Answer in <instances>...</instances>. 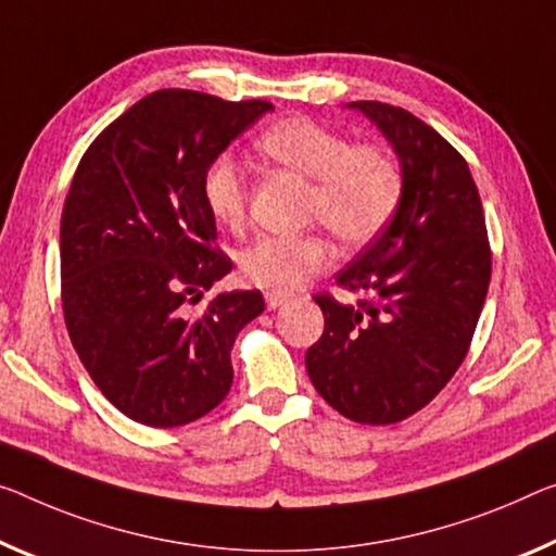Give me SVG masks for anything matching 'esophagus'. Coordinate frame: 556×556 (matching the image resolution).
I'll return each mask as SVG.
<instances>
[{
	"label": "esophagus",
	"mask_w": 556,
	"mask_h": 556,
	"mask_svg": "<svg viewBox=\"0 0 556 556\" xmlns=\"http://www.w3.org/2000/svg\"><path fill=\"white\" fill-rule=\"evenodd\" d=\"M286 301H288V293H280V290H268L266 293V305L273 307V311L283 305Z\"/></svg>",
	"instance_id": "1"
}]
</instances>
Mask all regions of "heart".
I'll list each match as a JSON object with an SVG mask.
<instances>
[{"label":"heart","instance_id":"1","mask_svg":"<svg viewBox=\"0 0 556 556\" xmlns=\"http://www.w3.org/2000/svg\"><path fill=\"white\" fill-rule=\"evenodd\" d=\"M258 149L276 164L315 178L307 213L343 245H365L380 236L403 199V174L386 151L350 143L313 118L293 116L273 124L258 139ZM201 189L216 224L243 230L249 178L233 156L220 153L213 159ZM330 253V243L318 233L261 236L241 253V273L251 286L283 293L326 268Z\"/></svg>","mask_w":556,"mask_h":556}]
</instances>
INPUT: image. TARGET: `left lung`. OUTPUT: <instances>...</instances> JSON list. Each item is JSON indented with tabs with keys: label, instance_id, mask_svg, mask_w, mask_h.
I'll use <instances>...</instances> for the list:
<instances>
[{
	"label": "left lung",
	"instance_id": "left-lung-1",
	"mask_svg": "<svg viewBox=\"0 0 556 556\" xmlns=\"http://www.w3.org/2000/svg\"><path fill=\"white\" fill-rule=\"evenodd\" d=\"M395 149L403 199L388 228L338 273L363 298L315 295L326 330L307 348L311 382L363 425L422 409L463 365L492 276L482 201L455 147L400 106L353 101Z\"/></svg>",
	"mask_w": 556,
	"mask_h": 556
}]
</instances>
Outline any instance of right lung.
Masks as SVG:
<instances>
[{
  "label": "right lung",
  "instance_id": "right-lung-1",
  "mask_svg": "<svg viewBox=\"0 0 556 556\" xmlns=\"http://www.w3.org/2000/svg\"><path fill=\"white\" fill-rule=\"evenodd\" d=\"M270 109L153 91L76 166L62 213L66 330L97 388L134 422H193L228 395L230 348L266 303L261 290H233L189 311L233 268L201 186L211 161Z\"/></svg>",
  "mask_w": 556,
  "mask_h": 556
}]
</instances>
